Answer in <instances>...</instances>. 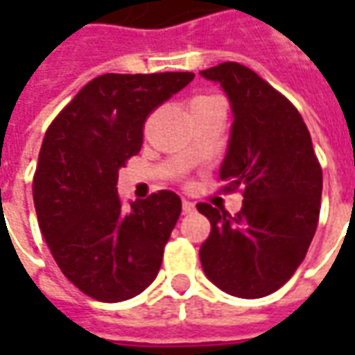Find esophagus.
Here are the masks:
<instances>
[{
	"instance_id": "1",
	"label": "esophagus",
	"mask_w": 355,
	"mask_h": 355,
	"mask_svg": "<svg viewBox=\"0 0 355 355\" xmlns=\"http://www.w3.org/2000/svg\"><path fill=\"white\" fill-rule=\"evenodd\" d=\"M193 211H196V205H193V201L182 200V213H184V215H192Z\"/></svg>"
}]
</instances>
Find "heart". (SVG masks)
Returning a JSON list of instances; mask_svg holds the SVG:
<instances>
[{"instance_id": "heart-1", "label": "heart", "mask_w": 355, "mask_h": 355, "mask_svg": "<svg viewBox=\"0 0 355 355\" xmlns=\"http://www.w3.org/2000/svg\"><path fill=\"white\" fill-rule=\"evenodd\" d=\"M200 98H218V96H213V94H205V96H198V98H193V101H200Z\"/></svg>"}]
</instances>
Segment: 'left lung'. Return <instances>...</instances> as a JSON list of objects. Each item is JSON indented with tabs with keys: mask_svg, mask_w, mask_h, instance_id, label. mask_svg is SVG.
Wrapping results in <instances>:
<instances>
[{
	"mask_svg": "<svg viewBox=\"0 0 355 355\" xmlns=\"http://www.w3.org/2000/svg\"><path fill=\"white\" fill-rule=\"evenodd\" d=\"M230 98L234 123L220 167L224 193L239 190L232 216L198 203L211 223L201 243L203 272L218 289L261 298L289 282L318 228L323 173L298 110L279 91L238 62L203 70Z\"/></svg>",
	"mask_w": 355,
	"mask_h": 355,
	"instance_id": "1",
	"label": "left lung"
}]
</instances>
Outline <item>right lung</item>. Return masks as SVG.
<instances>
[{
  "label": "right lung",
  "instance_id": "right-lung-1",
  "mask_svg": "<svg viewBox=\"0 0 355 355\" xmlns=\"http://www.w3.org/2000/svg\"><path fill=\"white\" fill-rule=\"evenodd\" d=\"M192 72L102 73L60 110L34 173L43 238L62 274L101 302L137 297L154 282L182 203L159 190L123 207L117 171L142 146L146 117Z\"/></svg>",
  "mask_w": 355,
  "mask_h": 355
}]
</instances>
